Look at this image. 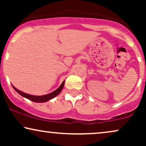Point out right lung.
<instances>
[{
    "instance_id": "obj_1",
    "label": "right lung",
    "mask_w": 146,
    "mask_h": 146,
    "mask_svg": "<svg viewBox=\"0 0 146 146\" xmlns=\"http://www.w3.org/2000/svg\"><path fill=\"white\" fill-rule=\"evenodd\" d=\"M64 82H65V81H64L62 83V84L60 85V86L58 87V88H57L56 90H54V91L51 92V93H48V94H46L44 95H40V96H38V95H29V94H27V93H23V92H22V91H21V90L17 89V88H16V87H14L13 85H12V86H13V88H14V90H16L18 93H19L21 96L24 97V98L28 99V100H31V101H32V102H38V103H43V102H46L49 101L50 100L54 98L55 97L57 96V95H59L60 93V92H61L64 86Z\"/></svg>"
}]
</instances>
